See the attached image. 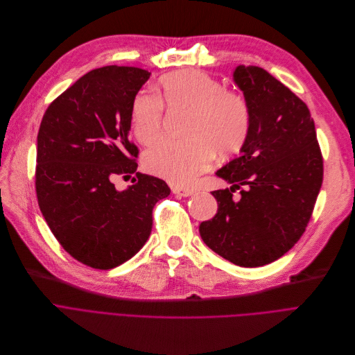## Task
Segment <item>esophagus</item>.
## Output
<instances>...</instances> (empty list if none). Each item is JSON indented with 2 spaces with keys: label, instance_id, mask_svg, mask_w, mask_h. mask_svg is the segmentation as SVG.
<instances>
[{
  "label": "esophagus",
  "instance_id": "esophagus-1",
  "mask_svg": "<svg viewBox=\"0 0 355 355\" xmlns=\"http://www.w3.org/2000/svg\"><path fill=\"white\" fill-rule=\"evenodd\" d=\"M173 193L175 195H179V196H183V198H188L191 195H193V189H189V188H179V187H175L173 189Z\"/></svg>",
  "mask_w": 355,
  "mask_h": 355
}]
</instances>
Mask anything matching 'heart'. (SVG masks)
Masks as SVG:
<instances>
[{"label": "heart", "instance_id": "1", "mask_svg": "<svg viewBox=\"0 0 355 355\" xmlns=\"http://www.w3.org/2000/svg\"><path fill=\"white\" fill-rule=\"evenodd\" d=\"M163 105L184 108L189 115L184 139H164L144 155L148 172L178 187L193 183L211 167L215 148L235 153L248 139L251 110L244 95L227 89L207 72L184 69L159 80V96L139 92L131 101V131L141 144H151L163 132Z\"/></svg>", "mask_w": 355, "mask_h": 355}]
</instances>
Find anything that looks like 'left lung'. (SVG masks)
Instances as JSON below:
<instances>
[{"mask_svg": "<svg viewBox=\"0 0 355 355\" xmlns=\"http://www.w3.org/2000/svg\"><path fill=\"white\" fill-rule=\"evenodd\" d=\"M232 76L250 105L251 128L240 156L216 172L231 188L212 192L218 211L200 223L199 234L225 260L260 267L286 254L305 232L324 160L300 98L259 66L240 64ZM237 189L242 196L232 200Z\"/></svg>", "mask_w": 355, "mask_h": 355, "instance_id": "1", "label": "left lung"}]
</instances>
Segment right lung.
<instances>
[{
  "label": "right lung",
  "instance_id": "add662e5",
  "mask_svg": "<svg viewBox=\"0 0 355 355\" xmlns=\"http://www.w3.org/2000/svg\"><path fill=\"white\" fill-rule=\"evenodd\" d=\"M150 78L132 66H104L78 79L46 110L37 134L36 193L40 211L66 252L108 270L137 254L150 237L164 180L137 172L128 139L131 101ZM132 174L118 191L113 179Z\"/></svg>",
  "mask_w": 355,
  "mask_h": 355
}]
</instances>
